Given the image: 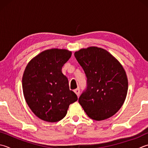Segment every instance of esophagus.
Segmentation results:
<instances>
[{
	"instance_id": "34e87169",
	"label": "esophagus",
	"mask_w": 148,
	"mask_h": 148,
	"mask_svg": "<svg viewBox=\"0 0 148 148\" xmlns=\"http://www.w3.org/2000/svg\"><path fill=\"white\" fill-rule=\"evenodd\" d=\"M74 92H75V94L77 95V97L79 96V88H76V90H74Z\"/></svg>"
}]
</instances>
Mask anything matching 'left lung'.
<instances>
[{"instance_id": "left-lung-1", "label": "left lung", "mask_w": 148, "mask_h": 148, "mask_svg": "<svg viewBox=\"0 0 148 148\" xmlns=\"http://www.w3.org/2000/svg\"><path fill=\"white\" fill-rule=\"evenodd\" d=\"M74 56L87 77V88L79 103L95 121L111 117L119 110L128 92V78L121 63L108 51L97 47L82 49Z\"/></svg>"}]
</instances>
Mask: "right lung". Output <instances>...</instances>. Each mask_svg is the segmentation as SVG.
I'll return each mask as SVG.
<instances>
[{"mask_svg":"<svg viewBox=\"0 0 148 148\" xmlns=\"http://www.w3.org/2000/svg\"><path fill=\"white\" fill-rule=\"evenodd\" d=\"M71 55L66 49H47L34 57L25 67L22 77L25 101L34 114L46 122L62 120L69 105L77 100L62 72Z\"/></svg>","mask_w":148,"mask_h":148,"instance_id":"add662e5","label":"right lung"}]
</instances>
